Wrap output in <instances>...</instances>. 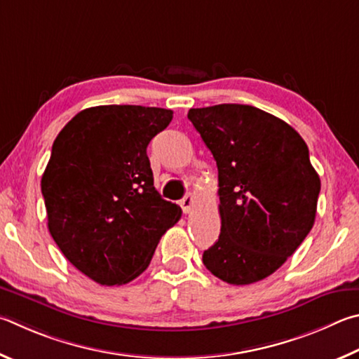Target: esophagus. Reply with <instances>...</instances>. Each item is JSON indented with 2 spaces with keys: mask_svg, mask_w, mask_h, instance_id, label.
<instances>
[{
  "mask_svg": "<svg viewBox=\"0 0 359 359\" xmlns=\"http://www.w3.org/2000/svg\"><path fill=\"white\" fill-rule=\"evenodd\" d=\"M194 205H196V197H194V194L191 192L186 194V196L180 200V206L183 208L184 212H189L194 208Z\"/></svg>",
  "mask_w": 359,
  "mask_h": 359,
  "instance_id": "1",
  "label": "esophagus"
}]
</instances>
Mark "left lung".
<instances>
[{"label":"left lung","instance_id":"8db88e82","mask_svg":"<svg viewBox=\"0 0 359 359\" xmlns=\"http://www.w3.org/2000/svg\"><path fill=\"white\" fill-rule=\"evenodd\" d=\"M219 172L221 235L203 252L208 271L231 285L271 276L316 222L320 178L290 124L252 105L187 113Z\"/></svg>","mask_w":359,"mask_h":359}]
</instances>
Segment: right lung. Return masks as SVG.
Wrapping results in <instances>:
<instances>
[{
    "mask_svg": "<svg viewBox=\"0 0 359 359\" xmlns=\"http://www.w3.org/2000/svg\"><path fill=\"white\" fill-rule=\"evenodd\" d=\"M173 111L99 105L55 138L42 175L48 231L66 259L100 285L128 284L148 268L181 208L154 189L147 148Z\"/></svg>",
    "mask_w": 359,
    "mask_h": 359,
    "instance_id": "right-lung-1",
    "label": "right lung"
}]
</instances>
